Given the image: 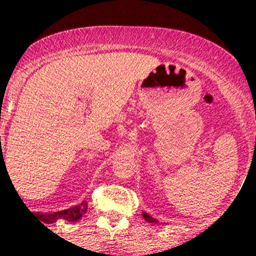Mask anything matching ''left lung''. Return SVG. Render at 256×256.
Masks as SVG:
<instances>
[{
  "label": "left lung",
  "instance_id": "1",
  "mask_svg": "<svg viewBox=\"0 0 256 256\" xmlns=\"http://www.w3.org/2000/svg\"><path fill=\"white\" fill-rule=\"evenodd\" d=\"M142 216H143V218H144V219L146 220V222H152V224H158V219L152 218V216H149V214L146 213V212H142Z\"/></svg>",
  "mask_w": 256,
  "mask_h": 256
}]
</instances>
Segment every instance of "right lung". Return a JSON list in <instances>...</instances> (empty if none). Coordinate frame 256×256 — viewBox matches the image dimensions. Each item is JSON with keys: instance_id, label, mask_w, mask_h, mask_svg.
<instances>
[{"instance_id": "obj_1", "label": "right lung", "mask_w": 256, "mask_h": 256, "mask_svg": "<svg viewBox=\"0 0 256 256\" xmlns=\"http://www.w3.org/2000/svg\"><path fill=\"white\" fill-rule=\"evenodd\" d=\"M86 210H88V202L86 200H84V201L80 202V204H78L77 206H73V207L67 208V210H58V212H52V213L37 212L34 213V216H36L40 222H46V224H52V222H55L58 219L76 222L83 218L84 214L86 213Z\"/></svg>"}]
</instances>
